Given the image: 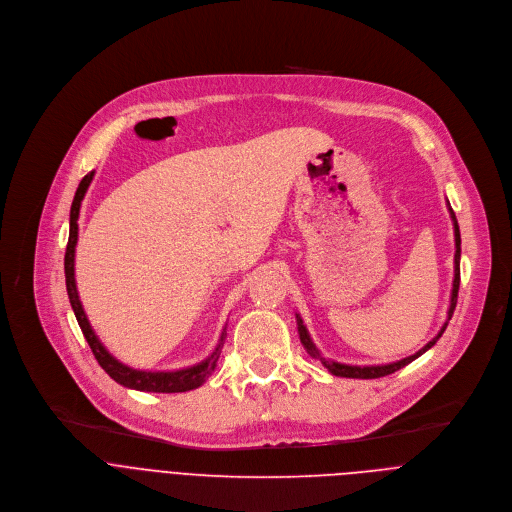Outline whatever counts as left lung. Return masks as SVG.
Returning a JSON list of instances; mask_svg holds the SVG:
<instances>
[{
    "label": "left lung",
    "instance_id": "left-lung-1",
    "mask_svg": "<svg viewBox=\"0 0 512 512\" xmlns=\"http://www.w3.org/2000/svg\"><path fill=\"white\" fill-rule=\"evenodd\" d=\"M450 214H452V221H454V237H456V255H454V287H452V300H450V310H448V320H452V314L456 310V302H458V289H460V227H458V221H456V214L454 210L450 208ZM296 320H298V332H300V340L304 344V348L308 350V354L312 358H318L324 367L328 369V373H332L334 377H346V379H379V377H387L403 367H407L409 362H413L415 358H419L423 352H427L435 342L437 338H440L448 326V322L442 326V330L437 332V336L433 340H429L421 350H417L415 354L403 358V360H397V362H389V364H375V367H354V364H342V362H336V360H328L320 354V350L316 348V344L312 342L306 326H304V320L300 318V314H296Z\"/></svg>",
    "mask_w": 512,
    "mask_h": 512
}]
</instances>
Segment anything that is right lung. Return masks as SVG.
I'll return each instance as SVG.
<instances>
[{
  "label": "right lung",
  "instance_id": "right-lung-1",
  "mask_svg": "<svg viewBox=\"0 0 512 512\" xmlns=\"http://www.w3.org/2000/svg\"><path fill=\"white\" fill-rule=\"evenodd\" d=\"M95 172H89L79 188H77V194H75V200H72V206H70V233H68V245H66V253H64V275H66V291H68V300H70V306H72V312H75L77 316V322L97 358V362L103 367V371L119 385L123 387H129V389H135V391H148V393H184V391H192L196 387H200L208 375L214 371L216 367V360L218 356H221V348H223V338H225V332L221 336V342H218V346L214 348V352L194 364V367H188V369H180V371H137V369H131L127 367V364L119 362L113 354H109V350L101 344V340L97 338L95 330L91 328L89 320H87V314L83 310V304L79 300V291H77V281H75V249H77V241H79V210H81V202L87 194V188L93 180Z\"/></svg>",
  "mask_w": 512,
  "mask_h": 512
}]
</instances>
